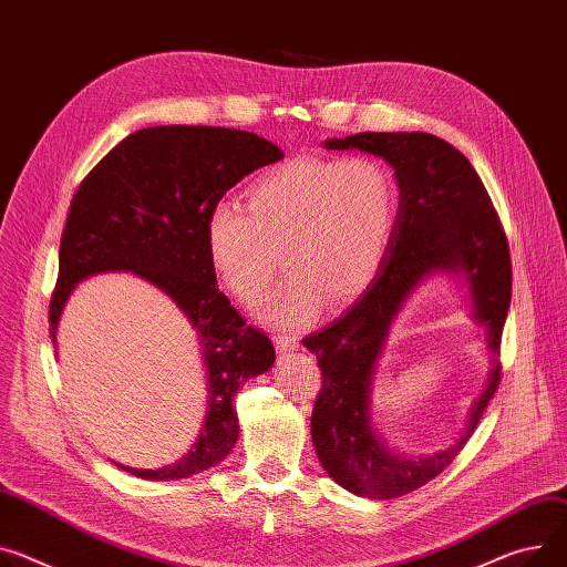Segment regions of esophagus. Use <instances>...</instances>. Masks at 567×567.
<instances>
[{
	"label": "esophagus",
	"instance_id": "esophagus-1",
	"mask_svg": "<svg viewBox=\"0 0 567 567\" xmlns=\"http://www.w3.org/2000/svg\"><path fill=\"white\" fill-rule=\"evenodd\" d=\"M275 342H277V347H279V350H281L284 354L297 352V347H299V340H297L295 336H290V333H279V336H275Z\"/></svg>",
	"mask_w": 567,
	"mask_h": 567
}]
</instances>
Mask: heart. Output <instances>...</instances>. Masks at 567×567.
Returning <instances> with one entry per match:
<instances>
[{"mask_svg": "<svg viewBox=\"0 0 567 567\" xmlns=\"http://www.w3.org/2000/svg\"><path fill=\"white\" fill-rule=\"evenodd\" d=\"M398 184L370 156H297L266 169L247 206L217 202L204 229L208 266L236 299L264 297L281 266L290 277L266 299L264 318L303 327L322 307L340 311L374 281L395 229Z\"/></svg>", "mask_w": 567, "mask_h": 567, "instance_id": "heart-1", "label": "heart"}]
</instances>
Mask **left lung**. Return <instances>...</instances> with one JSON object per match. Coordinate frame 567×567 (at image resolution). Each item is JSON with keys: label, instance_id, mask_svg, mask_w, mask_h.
<instances>
[{"label": "left lung", "instance_id": "8db88e82", "mask_svg": "<svg viewBox=\"0 0 567 567\" xmlns=\"http://www.w3.org/2000/svg\"><path fill=\"white\" fill-rule=\"evenodd\" d=\"M327 150H359L395 169L400 206L383 264L370 288L338 320L303 338L318 354L322 393L311 415L316 454L338 486L359 497H402L439 476L463 450L499 385V340L511 307V258L493 202L470 161L424 132H368L329 138ZM450 274L485 327L492 370L457 439L433 455L406 457L375 429L373 381L396 316L431 276Z\"/></svg>", "mask_w": 567, "mask_h": 567}]
</instances>
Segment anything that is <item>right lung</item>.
I'll return each instance as SVG.
<instances>
[{
    "label": "right lung",
    "mask_w": 567,
    "mask_h": 567,
    "mask_svg": "<svg viewBox=\"0 0 567 567\" xmlns=\"http://www.w3.org/2000/svg\"><path fill=\"white\" fill-rule=\"evenodd\" d=\"M284 152L223 126H150L126 136L72 197L50 303L54 344L74 288L95 275L128 272L158 288L190 322L202 354L206 404L188 452L158 470L120 465L150 482H177L223 463L238 441L234 395L275 365L272 340L231 307L208 266L210 208L249 172ZM59 354V352H56Z\"/></svg>",
    "instance_id": "add662e5"
}]
</instances>
